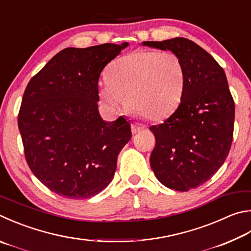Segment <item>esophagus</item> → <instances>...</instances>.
Instances as JSON below:
<instances>
[{
    "label": "esophagus",
    "mask_w": 251,
    "mask_h": 251,
    "mask_svg": "<svg viewBox=\"0 0 251 251\" xmlns=\"http://www.w3.org/2000/svg\"><path fill=\"white\" fill-rule=\"evenodd\" d=\"M144 128H145L144 126L138 125V124H133V125H131V131H133V134H137L138 131L143 130Z\"/></svg>",
    "instance_id": "34e87169"
}]
</instances>
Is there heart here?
<instances>
[{"mask_svg": "<svg viewBox=\"0 0 251 251\" xmlns=\"http://www.w3.org/2000/svg\"><path fill=\"white\" fill-rule=\"evenodd\" d=\"M99 97L112 110L127 106L149 121H162L176 111L183 99L186 70L172 51L137 50L114 60Z\"/></svg>", "mask_w": 251, "mask_h": 251, "instance_id": "1", "label": "heart"}]
</instances>
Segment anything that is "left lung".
I'll list each match as a JSON object with an SVG mask.
<instances>
[{
	"mask_svg": "<svg viewBox=\"0 0 251 251\" xmlns=\"http://www.w3.org/2000/svg\"><path fill=\"white\" fill-rule=\"evenodd\" d=\"M179 54L186 70L185 91L176 111L150 127L156 146L150 166L167 188L185 192L208 181L228 156L235 102L223 68L198 44L183 37L144 42Z\"/></svg>",
	"mask_w": 251,
	"mask_h": 251,
	"instance_id": "obj_1",
	"label": "left lung"
}]
</instances>
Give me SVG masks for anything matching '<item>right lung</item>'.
<instances>
[{
  "mask_svg": "<svg viewBox=\"0 0 251 251\" xmlns=\"http://www.w3.org/2000/svg\"><path fill=\"white\" fill-rule=\"evenodd\" d=\"M127 46L66 48L26 86L18 113L26 161L60 197L89 199L105 189L131 138L129 122H105L98 110L100 75Z\"/></svg>",
  "mask_w": 251,
  "mask_h": 251,
  "instance_id": "right-lung-1",
  "label": "right lung"
}]
</instances>
